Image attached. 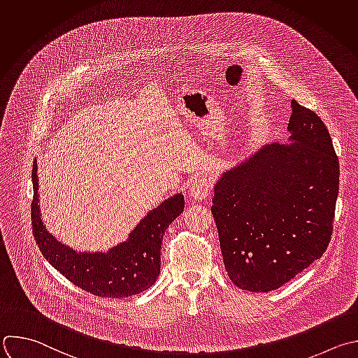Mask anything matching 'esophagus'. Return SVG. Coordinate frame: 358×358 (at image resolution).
Listing matches in <instances>:
<instances>
[{
  "mask_svg": "<svg viewBox=\"0 0 358 358\" xmlns=\"http://www.w3.org/2000/svg\"><path fill=\"white\" fill-rule=\"evenodd\" d=\"M210 181L206 177H198L189 184V195L194 199H205L210 192Z\"/></svg>",
  "mask_w": 358,
  "mask_h": 358,
  "instance_id": "1",
  "label": "esophagus"
}]
</instances>
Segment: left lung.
<instances>
[{
	"label": "left lung",
	"mask_w": 358,
	"mask_h": 358,
	"mask_svg": "<svg viewBox=\"0 0 358 358\" xmlns=\"http://www.w3.org/2000/svg\"><path fill=\"white\" fill-rule=\"evenodd\" d=\"M291 108V143L263 146L213 187L224 270L252 292L291 281L323 256L331 237L340 174L333 142L313 110L295 99Z\"/></svg>",
	"instance_id": "obj_1"
}]
</instances>
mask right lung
Instances as JSON below:
<instances>
[{"label": "right lung", "mask_w": 358, "mask_h": 358, "mask_svg": "<svg viewBox=\"0 0 358 358\" xmlns=\"http://www.w3.org/2000/svg\"><path fill=\"white\" fill-rule=\"evenodd\" d=\"M32 229L43 257L78 288L105 298H127L150 288L160 274V249L166 229L181 215L184 195L176 194L152 209L127 242L108 252H77L46 229L39 205L38 166L32 169Z\"/></svg>", "instance_id": "add662e5"}]
</instances>
